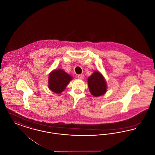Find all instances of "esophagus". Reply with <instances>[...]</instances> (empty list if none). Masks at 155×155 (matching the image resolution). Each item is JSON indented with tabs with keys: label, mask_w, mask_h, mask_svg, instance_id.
<instances>
[{
	"label": "esophagus",
	"mask_w": 155,
	"mask_h": 155,
	"mask_svg": "<svg viewBox=\"0 0 155 155\" xmlns=\"http://www.w3.org/2000/svg\"><path fill=\"white\" fill-rule=\"evenodd\" d=\"M78 78L81 79V80H83L84 78V75L83 74H80V75H78Z\"/></svg>",
	"instance_id": "1"
}]
</instances>
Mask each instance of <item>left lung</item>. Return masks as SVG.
<instances>
[{"label": "left lung", "mask_w": 155, "mask_h": 155, "mask_svg": "<svg viewBox=\"0 0 155 155\" xmlns=\"http://www.w3.org/2000/svg\"><path fill=\"white\" fill-rule=\"evenodd\" d=\"M88 85L90 92L95 97L103 95L107 91V84L103 75L97 71L88 78Z\"/></svg>", "instance_id": "8db88e82"}]
</instances>
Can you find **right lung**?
Instances as JSON below:
<instances>
[{
    "label": "right lung",
    "mask_w": 155,
    "mask_h": 155,
    "mask_svg": "<svg viewBox=\"0 0 155 155\" xmlns=\"http://www.w3.org/2000/svg\"><path fill=\"white\" fill-rule=\"evenodd\" d=\"M73 79L72 76L61 69L52 71L49 75L48 87L53 92L61 93Z\"/></svg>",
    "instance_id": "right-lung-1"
}]
</instances>
